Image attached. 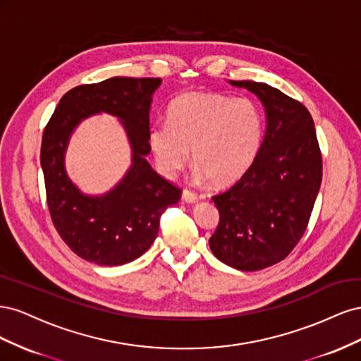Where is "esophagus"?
Returning <instances> with one entry per match:
<instances>
[{
    "label": "esophagus",
    "instance_id": "obj_1",
    "mask_svg": "<svg viewBox=\"0 0 361 361\" xmlns=\"http://www.w3.org/2000/svg\"><path fill=\"white\" fill-rule=\"evenodd\" d=\"M182 200H185L187 203H195L199 200V195L195 194L194 191H191V190H188V188H185L183 191H182Z\"/></svg>",
    "mask_w": 361,
    "mask_h": 361
}]
</instances>
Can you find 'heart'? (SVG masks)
<instances>
[{"mask_svg": "<svg viewBox=\"0 0 361 361\" xmlns=\"http://www.w3.org/2000/svg\"><path fill=\"white\" fill-rule=\"evenodd\" d=\"M264 140V116L247 97L183 94L170 106L169 122H158L149 145L159 171L174 176L190 159L215 183L241 176L255 162Z\"/></svg>", "mask_w": 361, "mask_h": 361, "instance_id": "1", "label": "heart"}]
</instances>
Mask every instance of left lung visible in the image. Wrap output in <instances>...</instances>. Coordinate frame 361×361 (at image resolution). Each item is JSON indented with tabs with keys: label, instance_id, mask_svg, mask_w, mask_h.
<instances>
[{
	"label": "left lung",
	"instance_id": "1",
	"mask_svg": "<svg viewBox=\"0 0 361 361\" xmlns=\"http://www.w3.org/2000/svg\"><path fill=\"white\" fill-rule=\"evenodd\" d=\"M231 84L259 96L267 130L255 162L212 197L220 221L209 247L228 267L259 271L286 259L302 238L321 187L322 155L313 118L300 101L265 82Z\"/></svg>",
	"mask_w": 361,
	"mask_h": 361
}]
</instances>
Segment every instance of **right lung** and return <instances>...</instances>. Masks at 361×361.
Wrapping results in <instances>:
<instances>
[{
    "instance_id": "add662e5",
    "label": "right lung",
    "mask_w": 361,
    "mask_h": 361,
    "mask_svg": "<svg viewBox=\"0 0 361 361\" xmlns=\"http://www.w3.org/2000/svg\"><path fill=\"white\" fill-rule=\"evenodd\" d=\"M161 78L114 76L73 87L64 94L43 129L40 164L54 227L76 256L102 267H117L140 257L154 244L159 220L180 200L182 190L162 178L146 155L149 108ZM105 111L124 120L133 146V167L102 198H87L67 179L62 155L73 128L87 115Z\"/></svg>"
}]
</instances>
